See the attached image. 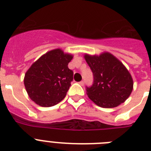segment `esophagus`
<instances>
[{
  "label": "esophagus",
  "instance_id": "1",
  "mask_svg": "<svg viewBox=\"0 0 151 151\" xmlns=\"http://www.w3.org/2000/svg\"><path fill=\"white\" fill-rule=\"evenodd\" d=\"M79 84L81 85H84V84H85V82H84V81H81V82H79Z\"/></svg>",
  "mask_w": 151,
  "mask_h": 151
}]
</instances>
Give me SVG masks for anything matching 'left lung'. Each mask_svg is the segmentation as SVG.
<instances>
[{
    "mask_svg": "<svg viewBox=\"0 0 151 151\" xmlns=\"http://www.w3.org/2000/svg\"><path fill=\"white\" fill-rule=\"evenodd\" d=\"M85 59L94 76L93 85L86 87L89 98L104 108L125 102L132 91L133 80L123 64L108 52L100 56L85 54Z\"/></svg>",
    "mask_w": 151,
    "mask_h": 151,
    "instance_id": "1",
    "label": "left lung"
}]
</instances>
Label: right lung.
<instances>
[{"label":"right lung","instance_id":"obj_1","mask_svg":"<svg viewBox=\"0 0 151 151\" xmlns=\"http://www.w3.org/2000/svg\"><path fill=\"white\" fill-rule=\"evenodd\" d=\"M73 57L61 49H54L31 66L25 74L24 85L32 101L48 107L63 99L73 80V72L68 68Z\"/></svg>","mask_w":151,"mask_h":151}]
</instances>
